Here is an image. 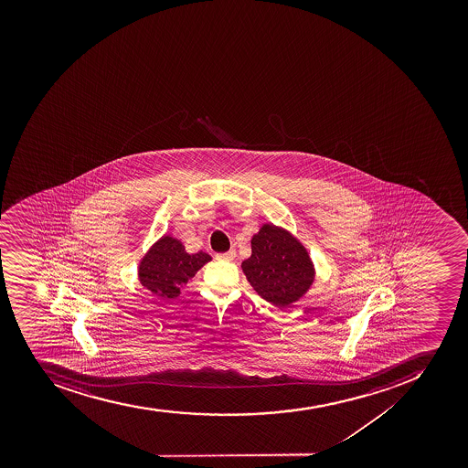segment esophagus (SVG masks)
Here are the masks:
<instances>
[{
	"instance_id": "1",
	"label": "esophagus",
	"mask_w": 468,
	"mask_h": 468,
	"mask_svg": "<svg viewBox=\"0 0 468 468\" xmlns=\"http://www.w3.org/2000/svg\"><path fill=\"white\" fill-rule=\"evenodd\" d=\"M235 256V250H230V251L223 252V254H217V259H219V261H233Z\"/></svg>"
}]
</instances>
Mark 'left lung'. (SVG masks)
Segmentation results:
<instances>
[{
    "instance_id": "obj_1",
    "label": "left lung",
    "mask_w": 468,
    "mask_h": 468,
    "mask_svg": "<svg viewBox=\"0 0 468 468\" xmlns=\"http://www.w3.org/2000/svg\"><path fill=\"white\" fill-rule=\"evenodd\" d=\"M242 271L252 289L275 306H289L314 282V265L308 251L292 233L263 224L252 236L251 256Z\"/></svg>"
}]
</instances>
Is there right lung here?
I'll return each instance as SVG.
<instances>
[{
  "label": "right lung",
  "instance_id": "add662e5",
  "mask_svg": "<svg viewBox=\"0 0 468 468\" xmlns=\"http://www.w3.org/2000/svg\"><path fill=\"white\" fill-rule=\"evenodd\" d=\"M209 261L207 252L188 254L181 240L165 235L139 263V282L160 298H178L182 287Z\"/></svg>",
  "mask_w": 468,
  "mask_h": 468
}]
</instances>
